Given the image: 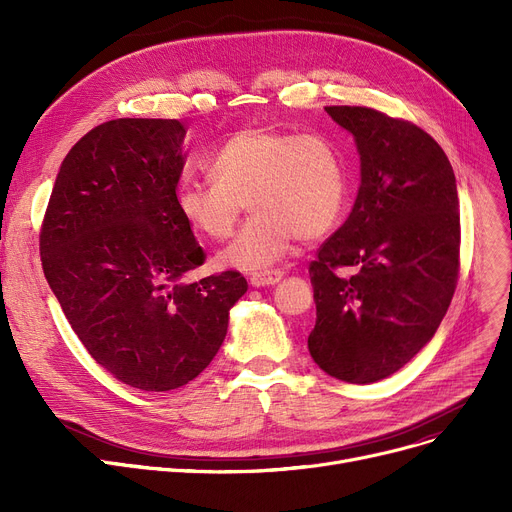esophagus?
<instances>
[{"mask_svg":"<svg viewBox=\"0 0 512 512\" xmlns=\"http://www.w3.org/2000/svg\"><path fill=\"white\" fill-rule=\"evenodd\" d=\"M282 276H284V272H280V270H267V272H255V274H251L249 280H251L253 286L261 288V286H272V284L280 282Z\"/></svg>","mask_w":512,"mask_h":512,"instance_id":"1","label":"esophagus"}]
</instances>
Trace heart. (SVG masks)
I'll return each mask as SVG.
<instances>
[{
	"mask_svg": "<svg viewBox=\"0 0 512 512\" xmlns=\"http://www.w3.org/2000/svg\"><path fill=\"white\" fill-rule=\"evenodd\" d=\"M211 182H186L176 205L193 232L226 240L247 201L253 211L220 263L263 270L303 240L328 234L346 205V174L336 145L319 132L245 126L207 161Z\"/></svg>",
	"mask_w": 512,
	"mask_h": 512,
	"instance_id": "heart-1",
	"label": "heart"
}]
</instances>
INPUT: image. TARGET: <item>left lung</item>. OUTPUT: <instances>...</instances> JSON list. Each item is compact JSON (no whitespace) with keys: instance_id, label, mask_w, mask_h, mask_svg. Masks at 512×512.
Listing matches in <instances>:
<instances>
[{"instance_id":"obj_1","label":"left lung","mask_w":512,"mask_h":512,"mask_svg":"<svg viewBox=\"0 0 512 512\" xmlns=\"http://www.w3.org/2000/svg\"><path fill=\"white\" fill-rule=\"evenodd\" d=\"M355 137L361 186L346 222L309 265L313 361L332 378L371 384L432 340L459 280L461 213L442 147L417 124L373 107L330 105Z\"/></svg>"}]
</instances>
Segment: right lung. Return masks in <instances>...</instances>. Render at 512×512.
Segmentation results:
<instances>
[{
  "label": "right lung",
  "mask_w": 512,
  "mask_h": 512,
  "mask_svg": "<svg viewBox=\"0 0 512 512\" xmlns=\"http://www.w3.org/2000/svg\"><path fill=\"white\" fill-rule=\"evenodd\" d=\"M178 120L118 118L64 157L39 234L43 274L89 355L116 380L168 392L218 355L247 280L182 278L205 253L176 205Z\"/></svg>",
  "instance_id": "add662e5"
}]
</instances>
